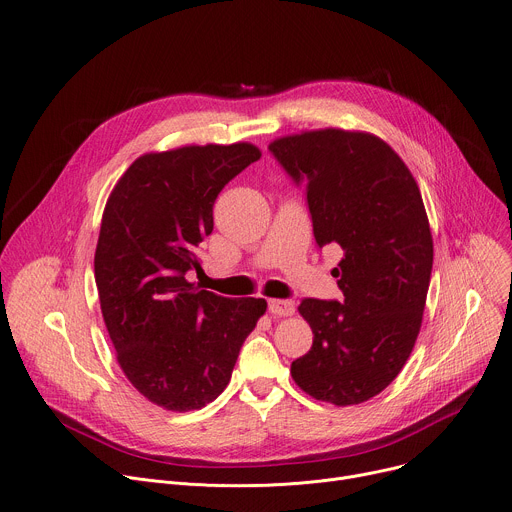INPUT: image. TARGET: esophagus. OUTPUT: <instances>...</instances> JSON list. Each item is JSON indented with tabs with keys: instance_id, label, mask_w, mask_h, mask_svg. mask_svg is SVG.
<instances>
[{
	"instance_id": "1",
	"label": "esophagus",
	"mask_w": 512,
	"mask_h": 512,
	"mask_svg": "<svg viewBox=\"0 0 512 512\" xmlns=\"http://www.w3.org/2000/svg\"><path fill=\"white\" fill-rule=\"evenodd\" d=\"M269 312L277 316H292L296 312L294 300H269Z\"/></svg>"
}]
</instances>
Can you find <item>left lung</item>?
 <instances>
[{
  "label": "left lung",
  "mask_w": 512,
  "mask_h": 512,
  "mask_svg": "<svg viewBox=\"0 0 512 512\" xmlns=\"http://www.w3.org/2000/svg\"><path fill=\"white\" fill-rule=\"evenodd\" d=\"M269 151L306 185L316 245L343 251V300L298 306L314 339L292 361V378L322 402H365L400 374L421 331L433 269L421 190L392 147L367 132L312 130L277 138Z\"/></svg>",
  "instance_id": "8db88e82"
}]
</instances>
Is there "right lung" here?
<instances>
[{"mask_svg":"<svg viewBox=\"0 0 512 512\" xmlns=\"http://www.w3.org/2000/svg\"><path fill=\"white\" fill-rule=\"evenodd\" d=\"M259 157L249 143L149 153L108 198L94 259L104 322L124 376L165 410L218 398L267 308L263 298L230 300L185 280L202 269L218 194Z\"/></svg>","mask_w":512,"mask_h":512,"instance_id":"obj_1","label":"right lung"}]
</instances>
